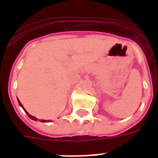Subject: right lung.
<instances>
[{"label": "right lung", "instance_id": "1", "mask_svg": "<svg viewBox=\"0 0 158 158\" xmlns=\"http://www.w3.org/2000/svg\"><path fill=\"white\" fill-rule=\"evenodd\" d=\"M19 105H20L21 106H22V107H23V110H24V108H23V106H22V104L20 103V102H19ZM25 111H26V110H25ZM26 113H27V115H28V117L31 118V119H32V120H38V119H36V118L34 117V116H33V115H29V114H28V113L27 112V111H26ZM40 121H42V122H46V120H40Z\"/></svg>", "mask_w": 158, "mask_h": 158}]
</instances>
